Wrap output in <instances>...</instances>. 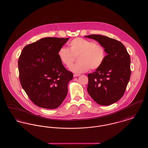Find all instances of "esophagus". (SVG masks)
Returning a JSON list of instances; mask_svg holds the SVG:
<instances>
[{"instance_id":"esophagus-1","label":"esophagus","mask_w":148,"mask_h":148,"mask_svg":"<svg viewBox=\"0 0 148 148\" xmlns=\"http://www.w3.org/2000/svg\"><path fill=\"white\" fill-rule=\"evenodd\" d=\"M80 75L79 74H77V73H74L73 74V77H78V76H79Z\"/></svg>"}]
</instances>
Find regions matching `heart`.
<instances>
[{"mask_svg": "<svg viewBox=\"0 0 148 148\" xmlns=\"http://www.w3.org/2000/svg\"><path fill=\"white\" fill-rule=\"evenodd\" d=\"M68 48L61 47L58 51V56L67 67H70L78 57L79 62L71 66L70 70L73 72H85L90 69L91 70H97L101 67L105 60L104 47L89 39L76 38L68 43Z\"/></svg>", "mask_w": 148, "mask_h": 148, "instance_id": "1", "label": "heart"}]
</instances>
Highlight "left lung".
I'll use <instances>...</instances> for the list:
<instances>
[{
	"label": "left lung",
	"instance_id": "left-lung-1",
	"mask_svg": "<svg viewBox=\"0 0 148 148\" xmlns=\"http://www.w3.org/2000/svg\"><path fill=\"white\" fill-rule=\"evenodd\" d=\"M85 37L98 41L108 54L101 67L88 74L87 92L98 104L111 105L125 92L131 75L130 57L124 45L116 39L100 34Z\"/></svg>",
	"mask_w": 148,
	"mask_h": 148
}]
</instances>
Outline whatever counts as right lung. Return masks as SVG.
<instances>
[{"label":"right lung","mask_w":148,"mask_h":148,"mask_svg":"<svg viewBox=\"0 0 148 148\" xmlns=\"http://www.w3.org/2000/svg\"><path fill=\"white\" fill-rule=\"evenodd\" d=\"M69 38L46 37L24 47L18 60L19 78L29 99L42 108H58L65 99L73 73L66 70L58 51Z\"/></svg>","instance_id":"right-lung-1"}]
</instances>
